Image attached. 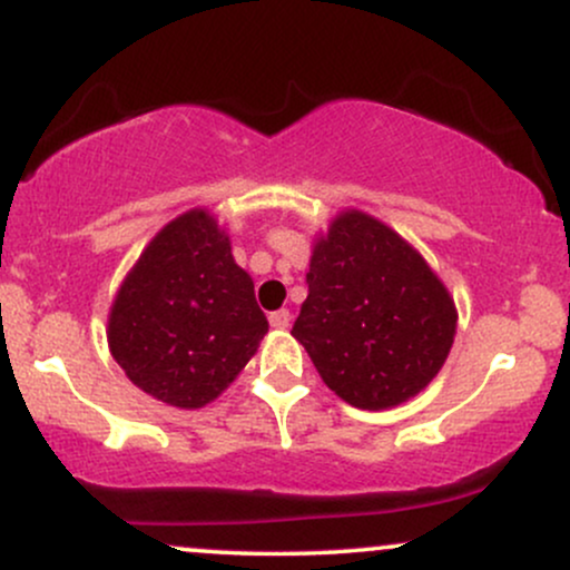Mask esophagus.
I'll use <instances>...</instances> for the list:
<instances>
[{"instance_id": "1", "label": "esophagus", "mask_w": 570, "mask_h": 570, "mask_svg": "<svg viewBox=\"0 0 570 570\" xmlns=\"http://www.w3.org/2000/svg\"><path fill=\"white\" fill-rule=\"evenodd\" d=\"M267 322H271L273 330H286V326H289V322H292V316H289V311H286V307H281V311H273L271 316H267Z\"/></svg>"}]
</instances>
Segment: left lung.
Segmentation results:
<instances>
[{"label": "left lung", "mask_w": 570, "mask_h": 570, "mask_svg": "<svg viewBox=\"0 0 570 570\" xmlns=\"http://www.w3.org/2000/svg\"><path fill=\"white\" fill-rule=\"evenodd\" d=\"M307 299L292 335L322 381L362 410L421 394L453 348L458 313L426 259L362 212H343L316 240Z\"/></svg>", "instance_id": "left-lung-1"}]
</instances>
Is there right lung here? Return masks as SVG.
<instances>
[{
  "label": "right lung",
  "mask_w": 570,
  "mask_h": 570,
  "mask_svg": "<svg viewBox=\"0 0 570 570\" xmlns=\"http://www.w3.org/2000/svg\"><path fill=\"white\" fill-rule=\"evenodd\" d=\"M267 332L254 281L203 208L168 222L122 281L109 351L144 394L195 410L230 385Z\"/></svg>",
  "instance_id": "obj_1"
}]
</instances>
